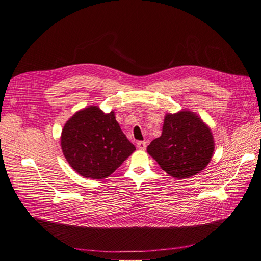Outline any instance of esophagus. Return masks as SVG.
<instances>
[{"mask_svg":"<svg viewBox=\"0 0 261 261\" xmlns=\"http://www.w3.org/2000/svg\"><path fill=\"white\" fill-rule=\"evenodd\" d=\"M137 147H138V149H140V150H145V148H147V142H145V141H138Z\"/></svg>","mask_w":261,"mask_h":261,"instance_id":"obj_1","label":"esophagus"}]
</instances>
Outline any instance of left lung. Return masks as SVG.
<instances>
[{
	"label": "left lung",
	"instance_id": "obj_1",
	"mask_svg": "<svg viewBox=\"0 0 261 261\" xmlns=\"http://www.w3.org/2000/svg\"><path fill=\"white\" fill-rule=\"evenodd\" d=\"M214 150L209 126L188 110L166 114L161 136L147 148L162 170L175 179L191 178L202 171L213 158Z\"/></svg>",
	"mask_w": 261,
	"mask_h": 261
}]
</instances>
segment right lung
Returning a JSON list of instances; mask_svg holds the SVG:
<instances>
[{
  "label": "right lung",
  "instance_id": "add662e5",
  "mask_svg": "<svg viewBox=\"0 0 261 261\" xmlns=\"http://www.w3.org/2000/svg\"><path fill=\"white\" fill-rule=\"evenodd\" d=\"M61 148L74 171L98 180L108 178L136 150L121 130L114 112L105 113L98 106L84 108L66 121Z\"/></svg>",
  "mask_w": 261,
  "mask_h": 261
}]
</instances>
